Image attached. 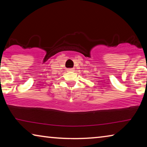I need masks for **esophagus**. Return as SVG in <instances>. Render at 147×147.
Here are the masks:
<instances>
[{
  "label": "esophagus",
  "mask_w": 147,
  "mask_h": 147,
  "mask_svg": "<svg viewBox=\"0 0 147 147\" xmlns=\"http://www.w3.org/2000/svg\"><path fill=\"white\" fill-rule=\"evenodd\" d=\"M67 71H74V68H69V69H67Z\"/></svg>",
  "instance_id": "1"
}]
</instances>
